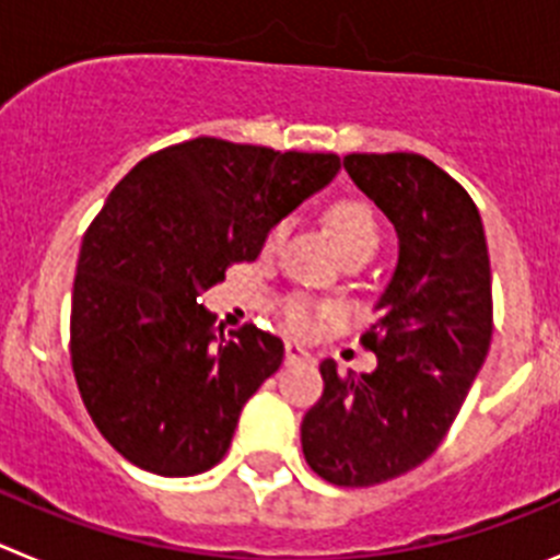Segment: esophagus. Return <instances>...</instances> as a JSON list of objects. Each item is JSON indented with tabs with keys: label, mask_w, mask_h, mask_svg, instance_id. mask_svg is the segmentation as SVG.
I'll list each match as a JSON object with an SVG mask.
<instances>
[{
	"label": "esophagus",
	"mask_w": 560,
	"mask_h": 560,
	"mask_svg": "<svg viewBox=\"0 0 560 560\" xmlns=\"http://www.w3.org/2000/svg\"><path fill=\"white\" fill-rule=\"evenodd\" d=\"M311 361V353L300 345H285V364H305Z\"/></svg>",
	"instance_id": "esophagus-1"
}]
</instances>
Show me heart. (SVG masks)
<instances>
[{
  "mask_svg": "<svg viewBox=\"0 0 560 560\" xmlns=\"http://www.w3.org/2000/svg\"><path fill=\"white\" fill-rule=\"evenodd\" d=\"M328 230L334 235L336 246L341 255L355 249H373L378 246V221H375L373 207L364 199H339L328 207ZM285 224H275L266 235V252L277 249V244L283 241ZM328 316V305H319L305 296H289L283 303V319L294 334H311L316 325Z\"/></svg>",
  "mask_w": 560,
  "mask_h": 560,
  "instance_id": "1",
  "label": "heart"
}]
</instances>
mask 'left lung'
<instances>
[{"mask_svg": "<svg viewBox=\"0 0 560 560\" xmlns=\"http://www.w3.org/2000/svg\"><path fill=\"white\" fill-rule=\"evenodd\" d=\"M345 171L398 232V264L361 336L373 373L319 364L323 398L303 418V454L341 488L412 471L452 429L493 330L491 260L471 196L420 153H348Z\"/></svg>", "mask_w": 560, "mask_h": 560, "instance_id": "left-lung-1", "label": "left lung"}]
</instances>
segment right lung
<instances>
[{
	"label": "right lung",
	"instance_id": "1",
	"mask_svg": "<svg viewBox=\"0 0 560 560\" xmlns=\"http://www.w3.org/2000/svg\"><path fill=\"white\" fill-rule=\"evenodd\" d=\"M339 167L336 153L199 137L145 156L108 192L78 257L69 355L86 412L128 463L160 477L221 463L283 341L255 325L224 339L196 300Z\"/></svg>",
	"mask_w": 560,
	"mask_h": 560
}]
</instances>
